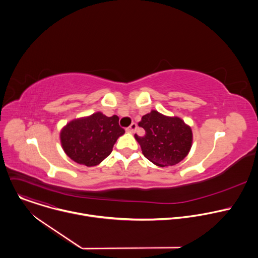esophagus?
Returning <instances> with one entry per match:
<instances>
[{"label": "esophagus", "mask_w": 258, "mask_h": 258, "mask_svg": "<svg viewBox=\"0 0 258 258\" xmlns=\"http://www.w3.org/2000/svg\"><path fill=\"white\" fill-rule=\"evenodd\" d=\"M136 130H137V124H136L135 122H133V123L126 128V131H127V132H131V133H135Z\"/></svg>", "instance_id": "34e87169"}]
</instances>
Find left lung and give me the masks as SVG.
<instances>
[{
    "mask_svg": "<svg viewBox=\"0 0 258 258\" xmlns=\"http://www.w3.org/2000/svg\"><path fill=\"white\" fill-rule=\"evenodd\" d=\"M139 126L144 137L135 135L144 156L157 166L175 165L185 158L192 147L193 133L177 116H166L152 110L142 117Z\"/></svg>",
    "mask_w": 258,
    "mask_h": 258,
    "instance_id": "1",
    "label": "left lung"
}]
</instances>
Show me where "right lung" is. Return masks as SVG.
<instances>
[{"label": "right lung", "mask_w": 258, "mask_h": 258, "mask_svg": "<svg viewBox=\"0 0 258 258\" xmlns=\"http://www.w3.org/2000/svg\"><path fill=\"white\" fill-rule=\"evenodd\" d=\"M118 116L102 112L69 121L60 132L61 146L66 155L79 164L95 166L110 153L117 139L125 132Z\"/></svg>", "instance_id": "1"}]
</instances>
